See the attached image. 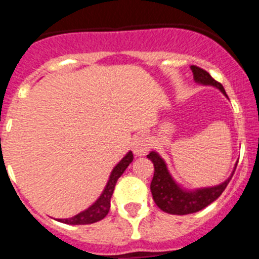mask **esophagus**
<instances>
[{
  "mask_svg": "<svg viewBox=\"0 0 259 259\" xmlns=\"http://www.w3.org/2000/svg\"><path fill=\"white\" fill-rule=\"evenodd\" d=\"M132 145H134L132 150H134L135 154L139 155V157H141V155H145L150 149L149 137L146 136V135H143V134L137 135V136L135 137L134 144H132Z\"/></svg>",
  "mask_w": 259,
  "mask_h": 259,
  "instance_id": "esophagus-1",
  "label": "esophagus"
}]
</instances>
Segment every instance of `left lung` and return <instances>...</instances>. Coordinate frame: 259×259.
Wrapping results in <instances>:
<instances>
[{"label": "left lung", "instance_id": "1", "mask_svg": "<svg viewBox=\"0 0 259 259\" xmlns=\"http://www.w3.org/2000/svg\"><path fill=\"white\" fill-rule=\"evenodd\" d=\"M193 77L197 83L203 85H214L226 95L223 85L218 83L217 80L211 77V75L198 66H191ZM154 164V176H153L152 184H150V191L153 194V200L157 203V206L164 212L175 215H187L192 212L200 211L205 209L207 205L214 202L217 198L223 193L226 187L230 183L231 178L233 175V171L231 178L222 184L211 188H202L197 191H184L174 182L170 172L167 170L166 163L155 152H150L146 155ZM237 166V163H236ZM236 170V168H235Z\"/></svg>", "mask_w": 259, "mask_h": 259}]
</instances>
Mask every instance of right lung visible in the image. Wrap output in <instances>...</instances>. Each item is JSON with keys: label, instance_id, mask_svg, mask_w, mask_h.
I'll return each mask as SVG.
<instances>
[{"label": "right lung", "instance_id": "obj_1", "mask_svg": "<svg viewBox=\"0 0 259 259\" xmlns=\"http://www.w3.org/2000/svg\"><path fill=\"white\" fill-rule=\"evenodd\" d=\"M132 161H134V154H132V152H128L122 161L114 167L113 172L110 175V179L107 182L106 187H105L104 192H102L100 198L93 203L92 206L88 207L84 211L79 212V214L72 217V218L59 219V222L66 224H91L104 219L110 210V198L113 196L116 182H118L119 178L122 176V174L124 172L125 168L130 166Z\"/></svg>", "mask_w": 259, "mask_h": 259}]
</instances>
